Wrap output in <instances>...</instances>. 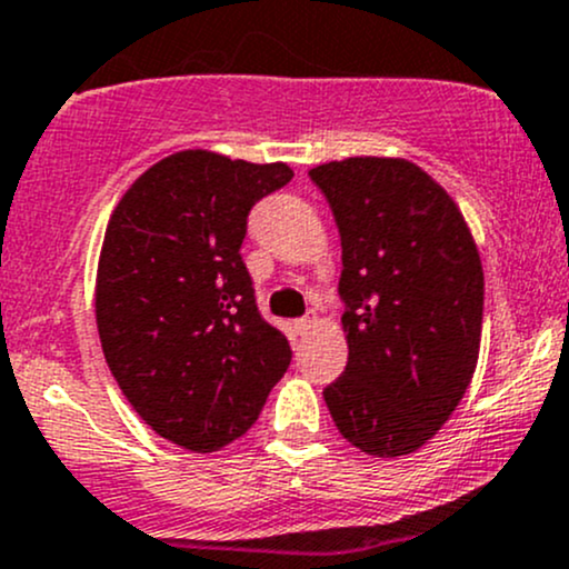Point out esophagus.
Here are the masks:
<instances>
[{
  "mask_svg": "<svg viewBox=\"0 0 569 569\" xmlns=\"http://www.w3.org/2000/svg\"><path fill=\"white\" fill-rule=\"evenodd\" d=\"M316 327V319L313 316H302V319L295 321V332L297 335H310V330Z\"/></svg>",
  "mask_w": 569,
  "mask_h": 569,
  "instance_id": "1",
  "label": "esophagus"
}]
</instances>
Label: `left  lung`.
Here are the masks:
<instances>
[{
	"label": "left lung",
	"mask_w": 569,
	"mask_h": 569,
	"mask_svg": "<svg viewBox=\"0 0 569 569\" xmlns=\"http://www.w3.org/2000/svg\"><path fill=\"white\" fill-rule=\"evenodd\" d=\"M310 179L343 244L349 362L325 400L346 441L406 456L450 420L475 376L480 253L456 201L409 160L346 158Z\"/></svg>",
	"instance_id": "left-lung-1"
}]
</instances>
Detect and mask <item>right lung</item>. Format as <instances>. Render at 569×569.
Here are the masks:
<instances>
[{"label":"right lung","instance_id":"right-lung-1","mask_svg":"<svg viewBox=\"0 0 569 569\" xmlns=\"http://www.w3.org/2000/svg\"><path fill=\"white\" fill-rule=\"evenodd\" d=\"M291 177L188 149L136 179L109 220L94 300L106 362L141 420L184 450L248 433L291 365L239 253L250 209Z\"/></svg>","mask_w":569,"mask_h":569}]
</instances>
